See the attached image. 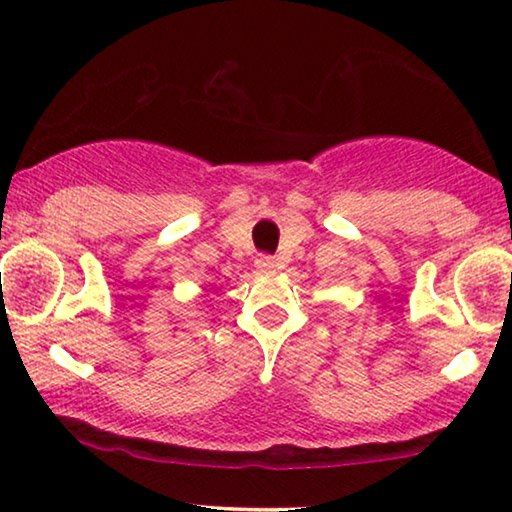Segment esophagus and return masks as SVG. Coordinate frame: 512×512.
<instances>
[{
	"instance_id": "1",
	"label": "esophagus",
	"mask_w": 512,
	"mask_h": 512,
	"mask_svg": "<svg viewBox=\"0 0 512 512\" xmlns=\"http://www.w3.org/2000/svg\"><path fill=\"white\" fill-rule=\"evenodd\" d=\"M255 266L259 273H276L278 271V262L271 255H259Z\"/></svg>"
}]
</instances>
